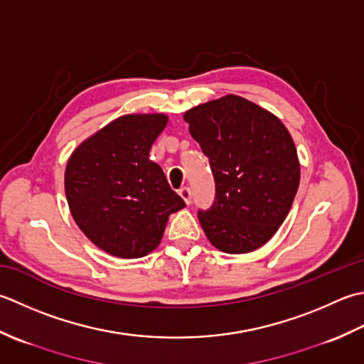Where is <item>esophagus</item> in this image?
I'll return each instance as SVG.
<instances>
[{
    "mask_svg": "<svg viewBox=\"0 0 364 364\" xmlns=\"http://www.w3.org/2000/svg\"><path fill=\"white\" fill-rule=\"evenodd\" d=\"M179 195H181V198L183 199V201H185V204H187V205L191 204V191H190V188L183 187V188L179 191Z\"/></svg>",
    "mask_w": 364,
    "mask_h": 364,
    "instance_id": "1",
    "label": "esophagus"
}]
</instances>
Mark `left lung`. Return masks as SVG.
Listing matches in <instances>:
<instances>
[{"mask_svg":"<svg viewBox=\"0 0 364 364\" xmlns=\"http://www.w3.org/2000/svg\"><path fill=\"white\" fill-rule=\"evenodd\" d=\"M183 121L209 159L215 201L198 218L223 253H251L283 225L300 183V161L286 125L240 95L201 103Z\"/></svg>","mask_w":364,"mask_h":364,"instance_id":"left-lung-1","label":"left lung"}]
</instances>
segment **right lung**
Masks as SVG:
<instances>
[{
	"mask_svg": "<svg viewBox=\"0 0 364 364\" xmlns=\"http://www.w3.org/2000/svg\"><path fill=\"white\" fill-rule=\"evenodd\" d=\"M168 116L125 114L85 139L69 157L65 198L73 220L105 253L136 259L160 245L169 215L185 207L149 159Z\"/></svg>",
	"mask_w": 364,
	"mask_h": 364,
	"instance_id": "obj_1",
	"label": "right lung"
}]
</instances>
